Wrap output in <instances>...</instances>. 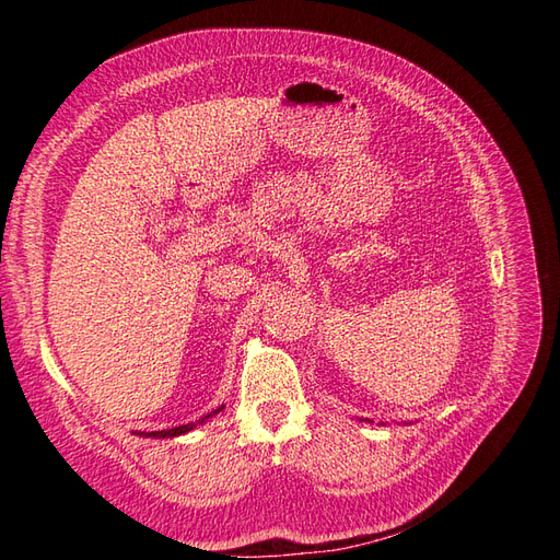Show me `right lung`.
Returning a JSON list of instances; mask_svg holds the SVG:
<instances>
[{
	"instance_id": "obj_1",
	"label": "right lung",
	"mask_w": 560,
	"mask_h": 560,
	"mask_svg": "<svg viewBox=\"0 0 560 560\" xmlns=\"http://www.w3.org/2000/svg\"><path fill=\"white\" fill-rule=\"evenodd\" d=\"M224 409V406H219V409L217 411H212V413H208L206 418H200V422H206L208 418H212L214 413H219V411H222ZM196 428V422H189V425H179V428H173V430H161V432H149V434H144V436H156V439H161V436H179V434H186V432H191Z\"/></svg>"
}]
</instances>
